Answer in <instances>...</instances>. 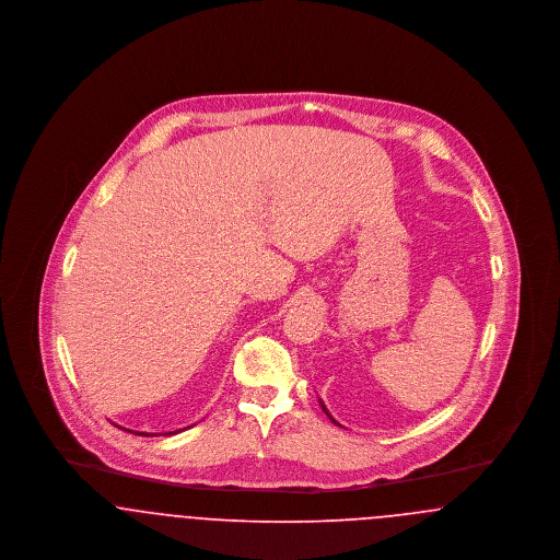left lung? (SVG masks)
<instances>
[{"label":"left lung","mask_w":560,"mask_h":560,"mask_svg":"<svg viewBox=\"0 0 560 560\" xmlns=\"http://www.w3.org/2000/svg\"><path fill=\"white\" fill-rule=\"evenodd\" d=\"M320 402V400H319ZM320 407H323V411H325V413H327V416H329V411H327V409H325V405H323V402H320ZM329 420H331V422H336V420H334V418H331V416H329Z\"/></svg>","instance_id":"left-lung-1"}]
</instances>
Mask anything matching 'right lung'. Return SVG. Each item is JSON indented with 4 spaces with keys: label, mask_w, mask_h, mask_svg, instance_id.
Wrapping results in <instances>:
<instances>
[{
    "label": "right lung",
    "mask_w": 560,
    "mask_h": 560,
    "mask_svg": "<svg viewBox=\"0 0 560 560\" xmlns=\"http://www.w3.org/2000/svg\"><path fill=\"white\" fill-rule=\"evenodd\" d=\"M128 432H132V430H128ZM176 432H180V430H176ZM176 432H165V434H176ZM133 434H140V436H155V434H147V432H133Z\"/></svg>",
    "instance_id": "add662e5"
}]
</instances>
